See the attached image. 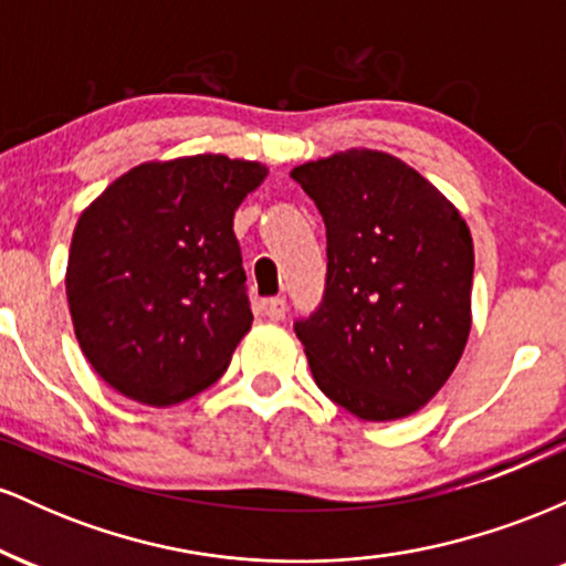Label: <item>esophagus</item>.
Wrapping results in <instances>:
<instances>
[{
  "label": "esophagus",
  "mask_w": 566,
  "mask_h": 566,
  "mask_svg": "<svg viewBox=\"0 0 566 566\" xmlns=\"http://www.w3.org/2000/svg\"><path fill=\"white\" fill-rule=\"evenodd\" d=\"M263 308H265V314H269L271 322H279V319H284L287 303H284V297H269V301H263Z\"/></svg>",
  "instance_id": "1"
}]
</instances>
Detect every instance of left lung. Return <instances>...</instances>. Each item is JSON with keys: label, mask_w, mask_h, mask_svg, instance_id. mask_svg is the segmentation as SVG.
<instances>
[{"label": "left lung", "mask_w": 566, "mask_h": 566, "mask_svg": "<svg viewBox=\"0 0 566 566\" xmlns=\"http://www.w3.org/2000/svg\"><path fill=\"white\" fill-rule=\"evenodd\" d=\"M290 175L327 226L324 301L295 322L316 386L373 423L418 412L469 343V226L437 186L386 151L348 148Z\"/></svg>", "instance_id": "8db88e82"}]
</instances>
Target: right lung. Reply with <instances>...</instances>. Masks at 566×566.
Returning a JSON list of instances; mask_svg holds the SVG:
<instances>
[{
	"instance_id": "right-lung-1",
	"label": "right lung",
	"mask_w": 566,
	"mask_h": 566,
	"mask_svg": "<svg viewBox=\"0 0 566 566\" xmlns=\"http://www.w3.org/2000/svg\"><path fill=\"white\" fill-rule=\"evenodd\" d=\"M261 161H143L76 220L66 297L82 354L114 391L170 407L210 388L250 333L233 212Z\"/></svg>"
}]
</instances>
